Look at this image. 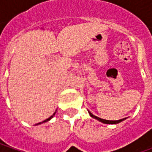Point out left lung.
Listing matches in <instances>:
<instances>
[{
  "label": "left lung",
  "instance_id": "left-lung-1",
  "mask_svg": "<svg viewBox=\"0 0 152 152\" xmlns=\"http://www.w3.org/2000/svg\"><path fill=\"white\" fill-rule=\"evenodd\" d=\"M88 112H89V115H90L91 117L94 118V119H96L97 121H100V122H102V123H103V124H118V123H121V122H122V121H124V120H126V118H124V119H121V120H118V121H108V120H104V119H101V118H99V117H98V116H96V115H93L91 112H89V111H88Z\"/></svg>",
  "mask_w": 152,
  "mask_h": 152
}]
</instances>
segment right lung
I'll return each mask as SVG.
<instances>
[{
    "label": "right lung",
    "instance_id": "obj_1",
    "mask_svg": "<svg viewBox=\"0 0 152 152\" xmlns=\"http://www.w3.org/2000/svg\"><path fill=\"white\" fill-rule=\"evenodd\" d=\"M55 113H56V112H54V113H53V114L52 115H51V116H50V117H49V118H48V119H46V120H45V121H42V122H40V123H38V124H36V125H38V124H43V123H45V122H47V121H50V120H51V119H52V118L53 117V115H55Z\"/></svg>",
    "mask_w": 152,
    "mask_h": 152
}]
</instances>
